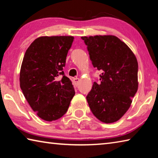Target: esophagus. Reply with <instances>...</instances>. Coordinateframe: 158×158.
<instances>
[{"label": "esophagus", "instance_id": "obj_1", "mask_svg": "<svg viewBox=\"0 0 158 158\" xmlns=\"http://www.w3.org/2000/svg\"><path fill=\"white\" fill-rule=\"evenodd\" d=\"M73 81H74V85H75L76 86H77V85H78V84H79V81H80V79L79 78H74L73 79Z\"/></svg>", "mask_w": 158, "mask_h": 158}]
</instances>
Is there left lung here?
I'll return each instance as SVG.
<instances>
[{
    "label": "left lung",
    "instance_id": "left-lung-1",
    "mask_svg": "<svg viewBox=\"0 0 158 158\" xmlns=\"http://www.w3.org/2000/svg\"><path fill=\"white\" fill-rule=\"evenodd\" d=\"M94 68L102 72L86 96L93 115L116 122L130 108L138 89V63L127 45L114 35L81 37Z\"/></svg>",
    "mask_w": 158,
    "mask_h": 158
}]
</instances>
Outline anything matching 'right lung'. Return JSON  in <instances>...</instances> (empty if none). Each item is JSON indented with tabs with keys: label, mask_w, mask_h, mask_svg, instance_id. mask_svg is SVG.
I'll list each match as a JSON object with an SVG mask.
<instances>
[{
	"label": "right lung",
	"mask_w": 158,
	"mask_h": 158,
	"mask_svg": "<svg viewBox=\"0 0 158 158\" xmlns=\"http://www.w3.org/2000/svg\"><path fill=\"white\" fill-rule=\"evenodd\" d=\"M73 40V36L40 37L23 57L21 89L32 109L46 121L62 117L75 94L72 81L63 71Z\"/></svg>",
	"instance_id": "1"
}]
</instances>
